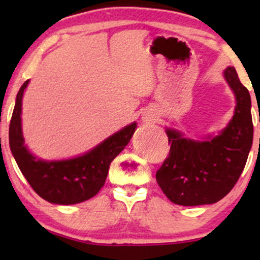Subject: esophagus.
<instances>
[{
	"label": "esophagus",
	"instance_id": "1",
	"mask_svg": "<svg viewBox=\"0 0 260 260\" xmlns=\"http://www.w3.org/2000/svg\"><path fill=\"white\" fill-rule=\"evenodd\" d=\"M142 120L145 123H152L156 120V117L152 115L151 112L145 111V112H143V115H142Z\"/></svg>",
	"mask_w": 260,
	"mask_h": 260
}]
</instances>
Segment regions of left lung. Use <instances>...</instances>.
I'll return each instance as SVG.
<instances>
[{
	"mask_svg": "<svg viewBox=\"0 0 260 260\" xmlns=\"http://www.w3.org/2000/svg\"><path fill=\"white\" fill-rule=\"evenodd\" d=\"M223 78L236 97L234 115L226 127L204 141L166 129L169 156L156 173V181L176 205L200 206L220 201L234 187L246 165L253 141L251 97L233 66L223 71Z\"/></svg>",
	"mask_w": 260,
	"mask_h": 260,
	"instance_id": "8db88e82",
	"label": "left lung"
}]
</instances>
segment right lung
Wrapping results in <instances>:
<instances>
[{"mask_svg": "<svg viewBox=\"0 0 260 260\" xmlns=\"http://www.w3.org/2000/svg\"><path fill=\"white\" fill-rule=\"evenodd\" d=\"M29 84L24 81L16 95L9 125V145L21 173L39 197L55 205H74L93 198L104 186L113 158L129 144L136 122L124 126L83 155L46 161L28 150L22 134V97Z\"/></svg>", "mask_w": 260, "mask_h": 260, "instance_id": "right-lung-1", "label": "right lung"}]
</instances>
